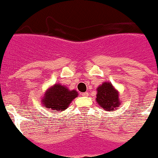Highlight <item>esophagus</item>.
Returning a JSON list of instances; mask_svg holds the SVG:
<instances>
[{"label":"esophagus","mask_w":158,"mask_h":158,"mask_svg":"<svg viewBox=\"0 0 158 158\" xmlns=\"http://www.w3.org/2000/svg\"><path fill=\"white\" fill-rule=\"evenodd\" d=\"M82 96H88V92H84V93H81Z\"/></svg>","instance_id":"34e87169"}]
</instances>
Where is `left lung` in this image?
I'll return each mask as SVG.
<instances>
[{
	"mask_svg": "<svg viewBox=\"0 0 158 158\" xmlns=\"http://www.w3.org/2000/svg\"><path fill=\"white\" fill-rule=\"evenodd\" d=\"M96 90V102L104 110L114 111L121 105L119 92L111 82H103Z\"/></svg>",
	"mask_w": 158,
	"mask_h": 158,
	"instance_id": "obj_1",
	"label": "left lung"
}]
</instances>
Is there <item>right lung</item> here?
<instances>
[{
    "instance_id": "1",
    "label": "right lung",
    "mask_w": 158,
    "mask_h": 158,
    "mask_svg": "<svg viewBox=\"0 0 158 158\" xmlns=\"http://www.w3.org/2000/svg\"><path fill=\"white\" fill-rule=\"evenodd\" d=\"M78 96L76 90H70L64 85L57 83L49 87L42 97L41 103L45 109L52 112H61L69 107L72 101Z\"/></svg>"
}]
</instances>
